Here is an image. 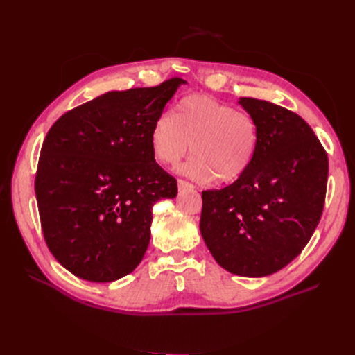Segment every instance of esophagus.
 <instances>
[{"label": "esophagus", "instance_id": "obj_1", "mask_svg": "<svg viewBox=\"0 0 355 355\" xmlns=\"http://www.w3.org/2000/svg\"><path fill=\"white\" fill-rule=\"evenodd\" d=\"M178 188H179V191H185V189H192V188H194V185H191L189 182H187V180L179 179L178 180Z\"/></svg>", "mask_w": 355, "mask_h": 355}]
</instances>
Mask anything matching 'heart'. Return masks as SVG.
<instances>
[{
  "label": "heart",
  "mask_w": 355,
  "mask_h": 355,
  "mask_svg": "<svg viewBox=\"0 0 355 355\" xmlns=\"http://www.w3.org/2000/svg\"><path fill=\"white\" fill-rule=\"evenodd\" d=\"M259 135L253 118L207 94L180 99L170 115H161L149 133L157 163L173 167L191 146L194 153L180 173L201 184L218 178L220 184L237 180L250 167Z\"/></svg>",
  "instance_id": "heart-1"
}]
</instances>
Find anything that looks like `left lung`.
<instances>
[{
  "label": "left lung",
  "instance_id": "left-lung-1",
  "mask_svg": "<svg viewBox=\"0 0 355 355\" xmlns=\"http://www.w3.org/2000/svg\"><path fill=\"white\" fill-rule=\"evenodd\" d=\"M239 105L256 121V154L234 184L202 191L200 231L223 270L259 278L292 262L314 234L329 159L295 112L253 98H240Z\"/></svg>",
  "mask_w": 355,
  "mask_h": 355
}]
</instances>
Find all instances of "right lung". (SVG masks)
I'll use <instances>...</instances> for the list:
<instances>
[{"mask_svg": "<svg viewBox=\"0 0 355 355\" xmlns=\"http://www.w3.org/2000/svg\"><path fill=\"white\" fill-rule=\"evenodd\" d=\"M182 78L108 92L62 115L41 148L35 196L51 254L69 272L111 283L135 271L151 239L153 206L178 182L149 133Z\"/></svg>", "mask_w": 355, "mask_h": 355, "instance_id": "obj_1", "label": "right lung"}]
</instances>
